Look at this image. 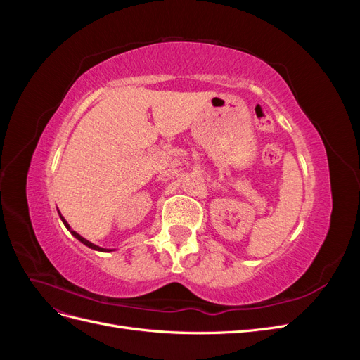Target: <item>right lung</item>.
Instances as JSON below:
<instances>
[{
	"instance_id": "right-lung-1",
	"label": "right lung",
	"mask_w": 360,
	"mask_h": 360,
	"mask_svg": "<svg viewBox=\"0 0 360 360\" xmlns=\"http://www.w3.org/2000/svg\"><path fill=\"white\" fill-rule=\"evenodd\" d=\"M58 214H60V217H61V221H63V224L64 225H66V228H68V230L72 233V236L73 237H76V238H78V240L81 242V243H84L85 246H89V248H91V249H94V250H101V252H111V250H115V249H105V248H101V246H97V245H94V243H91V242H89V240H86V238H84L82 236H79L78 233H76V231H73L72 230V228H70V225L68 224V221L66 219H64V217L61 216V213L58 212Z\"/></svg>"
}]
</instances>
